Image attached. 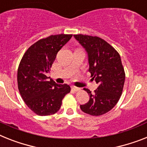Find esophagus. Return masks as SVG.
I'll return each mask as SVG.
<instances>
[{"label": "esophagus", "mask_w": 147, "mask_h": 147, "mask_svg": "<svg viewBox=\"0 0 147 147\" xmlns=\"http://www.w3.org/2000/svg\"><path fill=\"white\" fill-rule=\"evenodd\" d=\"M71 89H72V90H74L75 92H78V91L81 90V89L78 88V87H75V86H72V87H71Z\"/></svg>", "instance_id": "1"}]
</instances>
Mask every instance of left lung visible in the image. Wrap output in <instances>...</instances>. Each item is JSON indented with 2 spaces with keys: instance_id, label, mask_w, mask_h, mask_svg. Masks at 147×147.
I'll return each instance as SVG.
<instances>
[{
  "instance_id": "1",
  "label": "left lung",
  "mask_w": 147,
  "mask_h": 147,
  "mask_svg": "<svg viewBox=\"0 0 147 147\" xmlns=\"http://www.w3.org/2000/svg\"><path fill=\"white\" fill-rule=\"evenodd\" d=\"M74 37L86 51L89 71L98 84L93 93L84 89L90 100L80 108L90 115H102L111 111L121 96L125 78L121 58L119 53L101 38L82 34Z\"/></svg>"
}]
</instances>
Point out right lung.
<instances>
[{
	"label": "right lung",
	"instance_id": "right-lung-1",
	"mask_svg": "<svg viewBox=\"0 0 147 147\" xmlns=\"http://www.w3.org/2000/svg\"><path fill=\"white\" fill-rule=\"evenodd\" d=\"M71 34L51 35L32 45L24 53L18 66V90L30 109L39 116L57 113L64 96L70 92L69 85L57 84L46 73L56 58L57 54L69 41Z\"/></svg>",
	"mask_w": 147,
	"mask_h": 147
}]
</instances>
